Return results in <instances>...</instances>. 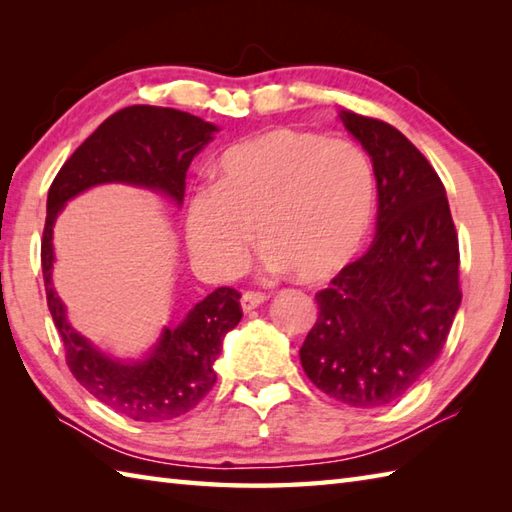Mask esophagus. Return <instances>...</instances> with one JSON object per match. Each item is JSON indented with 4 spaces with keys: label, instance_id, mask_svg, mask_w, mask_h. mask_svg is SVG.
I'll return each mask as SVG.
<instances>
[{
    "label": "esophagus",
    "instance_id": "1",
    "mask_svg": "<svg viewBox=\"0 0 512 512\" xmlns=\"http://www.w3.org/2000/svg\"><path fill=\"white\" fill-rule=\"evenodd\" d=\"M266 299L268 297L264 295V292H244L242 301H239V303H242V310L244 312H250V310H255L257 306H262Z\"/></svg>",
    "mask_w": 512,
    "mask_h": 512
}]
</instances>
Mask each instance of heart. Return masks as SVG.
<instances>
[{
    "label": "heart",
    "mask_w": 512,
    "mask_h": 512,
    "mask_svg": "<svg viewBox=\"0 0 512 512\" xmlns=\"http://www.w3.org/2000/svg\"><path fill=\"white\" fill-rule=\"evenodd\" d=\"M217 184L184 204V244L211 279L244 273L257 239L275 270L319 284L350 266L376 213V182L363 149L297 129H270L228 147Z\"/></svg>",
    "instance_id": "obj_1"
}]
</instances>
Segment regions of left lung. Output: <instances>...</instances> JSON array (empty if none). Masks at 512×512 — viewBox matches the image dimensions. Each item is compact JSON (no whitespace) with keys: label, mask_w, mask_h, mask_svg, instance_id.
Wrapping results in <instances>:
<instances>
[{"label":"left lung","mask_w":512,"mask_h":512,"mask_svg":"<svg viewBox=\"0 0 512 512\" xmlns=\"http://www.w3.org/2000/svg\"><path fill=\"white\" fill-rule=\"evenodd\" d=\"M372 158L378 217L372 248L317 292L303 372L350 407H385L427 374L460 308V248L447 191L429 160L376 118L341 110Z\"/></svg>","instance_id":"left-lung-1"}]
</instances>
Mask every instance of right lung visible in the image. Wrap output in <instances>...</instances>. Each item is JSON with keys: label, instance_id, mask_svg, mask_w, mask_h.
<instances>
[{"label": "right lung", "instance_id": "add662e5", "mask_svg": "<svg viewBox=\"0 0 512 512\" xmlns=\"http://www.w3.org/2000/svg\"><path fill=\"white\" fill-rule=\"evenodd\" d=\"M217 127L171 107L132 105L112 114L65 160L48 191L41 268L48 308L74 378L107 407L138 422H165L191 411L215 385L224 336L242 319L239 292L217 288L189 310L176 328H162L138 361L101 352L72 328L52 284V228L63 206L99 184H132L162 193L178 206L191 160L211 143Z\"/></svg>", "mask_w": 512, "mask_h": 512}]
</instances>
